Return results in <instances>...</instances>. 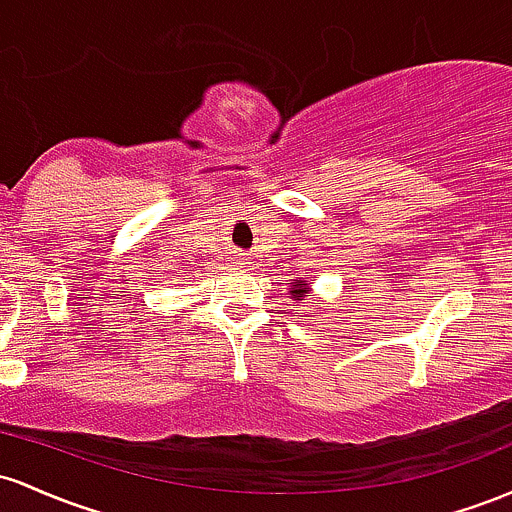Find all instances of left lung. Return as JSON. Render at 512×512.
<instances>
[{"label":"left lung","mask_w":512,"mask_h":512,"mask_svg":"<svg viewBox=\"0 0 512 512\" xmlns=\"http://www.w3.org/2000/svg\"><path fill=\"white\" fill-rule=\"evenodd\" d=\"M287 285H290V297H292V300L300 302V300H304V297L309 295V283H307V280H297V283H287Z\"/></svg>","instance_id":"obj_1"}]
</instances>
